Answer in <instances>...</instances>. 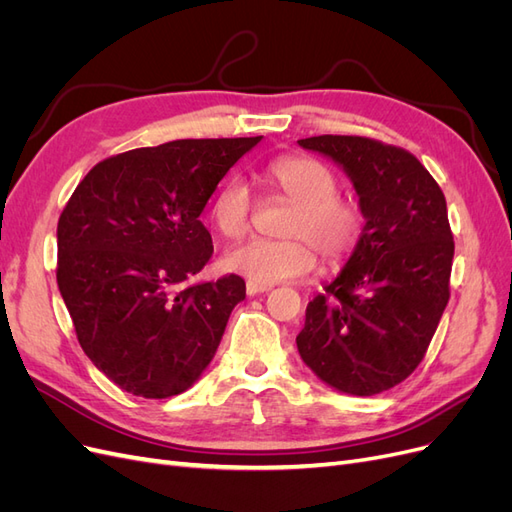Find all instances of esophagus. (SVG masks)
<instances>
[{"label": "esophagus", "mask_w": 512, "mask_h": 512, "mask_svg": "<svg viewBox=\"0 0 512 512\" xmlns=\"http://www.w3.org/2000/svg\"><path fill=\"white\" fill-rule=\"evenodd\" d=\"M267 290H269V286H262V284H256V282H247L245 284V292L250 294V297H256V294L267 292Z\"/></svg>", "instance_id": "1"}]
</instances>
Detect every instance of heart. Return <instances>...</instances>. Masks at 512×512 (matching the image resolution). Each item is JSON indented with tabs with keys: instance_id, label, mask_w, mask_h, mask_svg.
Here are the masks:
<instances>
[{
	"instance_id": "obj_1",
	"label": "heart",
	"mask_w": 512,
	"mask_h": 512,
	"mask_svg": "<svg viewBox=\"0 0 512 512\" xmlns=\"http://www.w3.org/2000/svg\"><path fill=\"white\" fill-rule=\"evenodd\" d=\"M269 179L297 213L286 235L292 239H250L230 247L224 256L228 271L250 282L271 286L290 282L316 269V252L324 265L339 267L361 243L365 218L359 205L339 194L333 170L314 158L288 156L269 164ZM254 194L243 179H228L215 194L211 218L224 237L239 239L252 226Z\"/></svg>"
}]
</instances>
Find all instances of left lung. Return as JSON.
Listing matches in <instances>:
<instances>
[{
  "label": "left lung",
  "mask_w": 512,
  "mask_h": 512,
  "mask_svg": "<svg viewBox=\"0 0 512 512\" xmlns=\"http://www.w3.org/2000/svg\"><path fill=\"white\" fill-rule=\"evenodd\" d=\"M299 145L344 168L365 230L327 294L309 301L297 348L335 391L378 395L423 361L448 303L455 243L446 200L406 149L333 134Z\"/></svg>",
  "instance_id": "8db88e82"
}]
</instances>
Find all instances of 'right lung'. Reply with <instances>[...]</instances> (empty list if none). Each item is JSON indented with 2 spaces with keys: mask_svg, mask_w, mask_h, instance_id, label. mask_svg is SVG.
Wrapping results in <instances>:
<instances>
[{
  "mask_svg": "<svg viewBox=\"0 0 512 512\" xmlns=\"http://www.w3.org/2000/svg\"><path fill=\"white\" fill-rule=\"evenodd\" d=\"M260 138L119 153L91 168L61 211L57 286L81 348L119 389L179 395L215 356L245 282L188 284L213 254L200 213Z\"/></svg>",
  "mask_w": 512,
  "mask_h": 512,
  "instance_id": "right-lung-1",
  "label": "right lung"
}]
</instances>
